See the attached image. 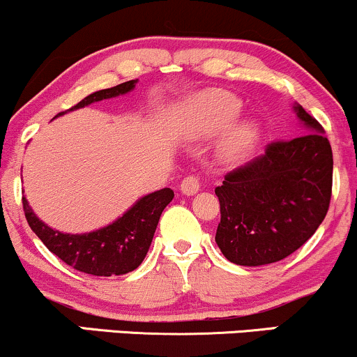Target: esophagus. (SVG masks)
<instances>
[{"instance_id":"1","label":"esophagus","mask_w":357,"mask_h":357,"mask_svg":"<svg viewBox=\"0 0 357 357\" xmlns=\"http://www.w3.org/2000/svg\"><path fill=\"white\" fill-rule=\"evenodd\" d=\"M199 186H202V183H199L198 176L195 174L186 176V178L181 181V191L184 195H195V192H198Z\"/></svg>"}]
</instances>
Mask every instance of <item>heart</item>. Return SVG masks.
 Listing matches in <instances>:
<instances>
[{"mask_svg": "<svg viewBox=\"0 0 357 357\" xmlns=\"http://www.w3.org/2000/svg\"><path fill=\"white\" fill-rule=\"evenodd\" d=\"M241 104L227 90H208L192 97L186 109L184 129L192 137H206L227 127L240 114ZM260 137L257 122L245 121L231 126L220 141V151L230 161L243 158Z\"/></svg>", "mask_w": 357, "mask_h": 357, "instance_id": "1", "label": "heart"}]
</instances>
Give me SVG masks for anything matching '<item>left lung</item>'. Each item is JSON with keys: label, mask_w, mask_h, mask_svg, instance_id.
Returning a JSON list of instances; mask_svg holds the SVG:
<instances>
[{"label": "left lung", "mask_w": 357, "mask_h": 357, "mask_svg": "<svg viewBox=\"0 0 357 357\" xmlns=\"http://www.w3.org/2000/svg\"><path fill=\"white\" fill-rule=\"evenodd\" d=\"M309 132L273 141L265 154L225 176L215 190L216 243L236 265L273 264L301 248L326 218L333 195V149L322 126L294 107Z\"/></svg>", "instance_id": "8db88e82"}]
</instances>
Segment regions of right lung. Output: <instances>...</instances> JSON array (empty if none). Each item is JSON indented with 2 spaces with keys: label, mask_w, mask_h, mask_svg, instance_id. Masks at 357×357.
<instances>
[{
  "label": "right lung",
  "mask_w": 357,
  "mask_h": 357,
  "mask_svg": "<svg viewBox=\"0 0 357 357\" xmlns=\"http://www.w3.org/2000/svg\"><path fill=\"white\" fill-rule=\"evenodd\" d=\"M136 82L137 80H129L116 85V87L90 93L68 110L85 107L92 102L110 99V97L130 92L136 87ZM61 114L63 112L56 114L55 117L61 116ZM173 198L174 192L169 188L151 192V195L139 199L129 211H126L112 225L97 231L84 233V235H68V233L52 230L43 221L36 218L24 198L23 211L31 230L53 255H56L61 261H65L79 272L110 277L124 275L127 272L136 270L142 264V260L147 255V250L151 247V241H153L161 213Z\"/></svg>",
  "instance_id": "1"
}]
</instances>
